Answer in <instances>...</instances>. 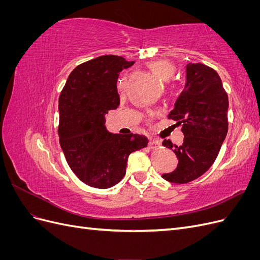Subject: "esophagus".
<instances>
[{
    "mask_svg": "<svg viewBox=\"0 0 260 260\" xmlns=\"http://www.w3.org/2000/svg\"><path fill=\"white\" fill-rule=\"evenodd\" d=\"M159 145H160V142L158 140L149 139V141H148V147L149 148H157Z\"/></svg>",
    "mask_w": 260,
    "mask_h": 260,
    "instance_id": "1",
    "label": "esophagus"
}]
</instances>
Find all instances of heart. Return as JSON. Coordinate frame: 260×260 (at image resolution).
<instances>
[{
  "label": "heart",
  "instance_id": "heart-1",
  "mask_svg": "<svg viewBox=\"0 0 260 260\" xmlns=\"http://www.w3.org/2000/svg\"><path fill=\"white\" fill-rule=\"evenodd\" d=\"M147 67L152 70V73L155 74L157 77L160 78L161 80L167 81L171 79L172 77L176 74V66L174 62H171L166 59H157L153 60L151 62H148ZM125 85H127V82H125V79H120L117 83L118 90L123 91L125 89ZM170 88H172V85H170Z\"/></svg>",
  "mask_w": 260,
  "mask_h": 260
}]
</instances>
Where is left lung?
I'll use <instances>...</instances> for the list:
<instances>
[{"instance_id":"1","label":"left lung","mask_w":260,"mask_h":260,"mask_svg":"<svg viewBox=\"0 0 260 260\" xmlns=\"http://www.w3.org/2000/svg\"><path fill=\"white\" fill-rule=\"evenodd\" d=\"M229 100L215 69L201 62L186 65L185 89L178 98L169 118L181 125V145L164 140L175 152L177 169L162 175L172 183L183 184L198 179L211 167L228 133Z\"/></svg>"}]
</instances>
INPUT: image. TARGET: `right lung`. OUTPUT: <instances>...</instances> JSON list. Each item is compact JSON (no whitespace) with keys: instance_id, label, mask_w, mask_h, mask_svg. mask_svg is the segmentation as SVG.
Here are the masks:
<instances>
[{"instance_id":"right-lung-1","label":"right lung","mask_w":260,"mask_h":260,"mask_svg":"<svg viewBox=\"0 0 260 260\" xmlns=\"http://www.w3.org/2000/svg\"><path fill=\"white\" fill-rule=\"evenodd\" d=\"M133 62L117 55L82 62L59 94V144L70 169L92 187L108 188L121 181L128 156L148 143L144 136L113 135L105 128V115L120 103L118 76Z\"/></svg>"}]
</instances>
